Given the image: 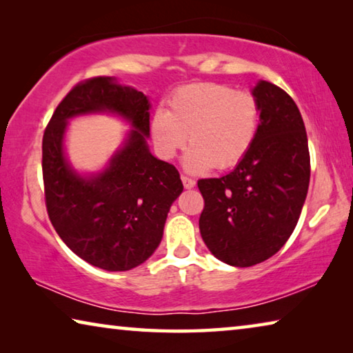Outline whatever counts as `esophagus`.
I'll list each match as a JSON object with an SVG mask.
<instances>
[{
  "mask_svg": "<svg viewBox=\"0 0 353 353\" xmlns=\"http://www.w3.org/2000/svg\"><path fill=\"white\" fill-rule=\"evenodd\" d=\"M181 179H182V183H183V187L185 188H193L194 187V185H196V182L193 181V179H190V177H187V176H181Z\"/></svg>",
  "mask_w": 353,
  "mask_h": 353,
  "instance_id": "34e87169",
  "label": "esophagus"
}]
</instances>
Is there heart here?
<instances>
[{"label":"heart","mask_w":353,"mask_h":353,"mask_svg":"<svg viewBox=\"0 0 353 353\" xmlns=\"http://www.w3.org/2000/svg\"><path fill=\"white\" fill-rule=\"evenodd\" d=\"M170 110H157L151 123L155 149L172 159L190 140L183 157L190 172L227 170L252 148L260 124V104L250 92L224 83L198 82L177 88Z\"/></svg>","instance_id":"heart-1"}]
</instances>
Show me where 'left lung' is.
Wrapping results in <instances>:
<instances>
[{"label": "left lung", "instance_id": "obj_1", "mask_svg": "<svg viewBox=\"0 0 353 353\" xmlns=\"http://www.w3.org/2000/svg\"><path fill=\"white\" fill-rule=\"evenodd\" d=\"M252 94L260 104L252 148L229 174L198 181L202 240L216 259L240 268L268 260L288 241L310 183L308 140L296 103L266 81Z\"/></svg>", "mask_w": 353, "mask_h": 353}]
</instances>
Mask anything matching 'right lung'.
<instances>
[{"label":"right lung","mask_w":353,"mask_h":353,"mask_svg":"<svg viewBox=\"0 0 353 353\" xmlns=\"http://www.w3.org/2000/svg\"><path fill=\"white\" fill-rule=\"evenodd\" d=\"M149 105L141 92L113 77H90L61 101L41 141L51 224L77 256L105 271H129L154 254L183 190L176 166L149 152ZM94 111L117 112L134 129L103 173L83 178L64 159L63 135L70 117Z\"/></svg>","instance_id":"obj_1"}]
</instances>
